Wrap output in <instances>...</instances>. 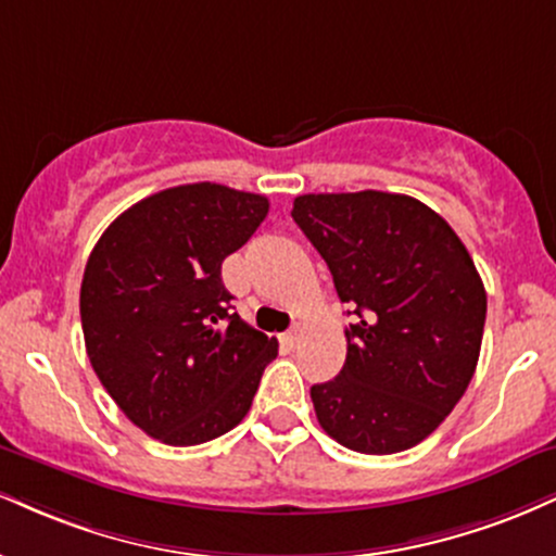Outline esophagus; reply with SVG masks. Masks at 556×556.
<instances>
[{"label": "esophagus", "instance_id": "34e87169", "mask_svg": "<svg viewBox=\"0 0 556 556\" xmlns=\"http://www.w3.org/2000/svg\"><path fill=\"white\" fill-rule=\"evenodd\" d=\"M298 331H285V333H279V344L285 346V350H295L298 346Z\"/></svg>", "mask_w": 556, "mask_h": 556}]
</instances>
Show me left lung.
<instances>
[{"label":"left lung","instance_id":"8db88e82","mask_svg":"<svg viewBox=\"0 0 556 556\" xmlns=\"http://www.w3.org/2000/svg\"><path fill=\"white\" fill-rule=\"evenodd\" d=\"M292 219L354 316L342 372L311 388L320 427L367 456L422 443L479 363L486 292L469 251L404 193H305Z\"/></svg>","mask_w":556,"mask_h":556}]
</instances>
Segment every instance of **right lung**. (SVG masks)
Returning a JSON list of instances; mask_svg holds the SVG:
<instances>
[{"label":"right lung","mask_w":556,"mask_h":556,"mask_svg":"<svg viewBox=\"0 0 556 556\" xmlns=\"http://www.w3.org/2000/svg\"><path fill=\"white\" fill-rule=\"evenodd\" d=\"M269 212L261 193L186 184L129 206L87 258L79 316L87 357L118 409L165 445L240 425L277 339L232 313L223 261Z\"/></svg>","instance_id":"right-lung-1"}]
</instances>
